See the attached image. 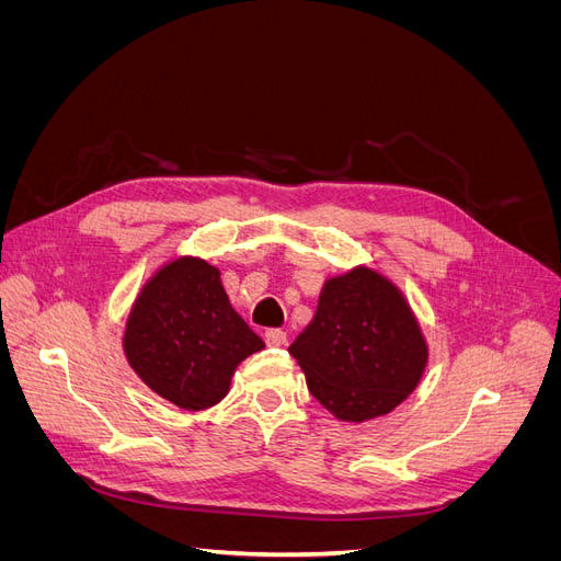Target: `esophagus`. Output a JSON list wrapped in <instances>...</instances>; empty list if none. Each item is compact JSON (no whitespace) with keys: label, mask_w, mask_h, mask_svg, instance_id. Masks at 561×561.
Here are the masks:
<instances>
[{"label":"esophagus","mask_w":561,"mask_h":561,"mask_svg":"<svg viewBox=\"0 0 561 561\" xmlns=\"http://www.w3.org/2000/svg\"><path fill=\"white\" fill-rule=\"evenodd\" d=\"M264 339H266L268 346H285L287 344V332H283V330H266Z\"/></svg>","instance_id":"1"}]
</instances>
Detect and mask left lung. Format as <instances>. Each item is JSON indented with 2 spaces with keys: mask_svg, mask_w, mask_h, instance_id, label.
I'll return each mask as SVG.
<instances>
[{
  "mask_svg": "<svg viewBox=\"0 0 561 561\" xmlns=\"http://www.w3.org/2000/svg\"><path fill=\"white\" fill-rule=\"evenodd\" d=\"M287 351L313 398L351 423L393 412L428 363V344L400 287L367 266L325 280L313 320Z\"/></svg>",
  "mask_w": 561,
  "mask_h": 561,
  "instance_id": "1",
  "label": "left lung"
}]
</instances>
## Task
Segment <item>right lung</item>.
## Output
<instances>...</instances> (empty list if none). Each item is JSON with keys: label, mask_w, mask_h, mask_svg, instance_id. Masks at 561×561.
I'll return each mask as SVG.
<instances>
[{"label": "right lung", "mask_w": 561, "mask_h": 561, "mask_svg": "<svg viewBox=\"0 0 561 561\" xmlns=\"http://www.w3.org/2000/svg\"><path fill=\"white\" fill-rule=\"evenodd\" d=\"M262 348L229 304L219 268L198 257L163 264L135 299L124 332L135 375L190 412L222 400L236 367Z\"/></svg>", "instance_id": "1"}]
</instances>
